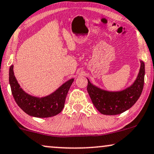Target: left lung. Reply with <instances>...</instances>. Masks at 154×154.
Returning <instances> with one entry per match:
<instances>
[{
  "label": "left lung",
  "instance_id": "obj_1",
  "mask_svg": "<svg viewBox=\"0 0 154 154\" xmlns=\"http://www.w3.org/2000/svg\"><path fill=\"white\" fill-rule=\"evenodd\" d=\"M145 65L141 61V67L134 83L120 92L103 91L94 87L88 79L87 91L96 109L103 115H118L130 108L140 97L144 83Z\"/></svg>",
  "mask_w": 154,
  "mask_h": 154
}]
</instances>
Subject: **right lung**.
Returning a JSON list of instances; mask_svg holds the SVG:
<instances>
[{"label":"right lung","instance_id":"obj_1","mask_svg":"<svg viewBox=\"0 0 154 154\" xmlns=\"http://www.w3.org/2000/svg\"><path fill=\"white\" fill-rule=\"evenodd\" d=\"M74 81L69 79L51 95L36 98L26 94L18 85L13 73V65L10 67L9 82L14 99L26 114L36 118H49L62 111L67 92Z\"/></svg>","mask_w":154,"mask_h":154}]
</instances>
